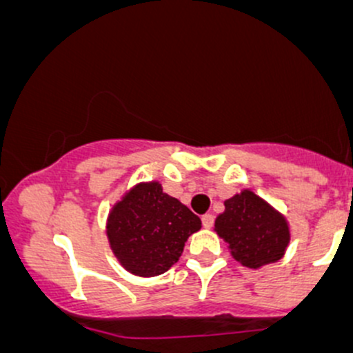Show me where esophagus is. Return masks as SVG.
Returning a JSON list of instances; mask_svg holds the SVG:
<instances>
[{"mask_svg": "<svg viewBox=\"0 0 353 353\" xmlns=\"http://www.w3.org/2000/svg\"><path fill=\"white\" fill-rule=\"evenodd\" d=\"M202 225H204L205 229H210L214 225V216L212 214H204L202 216Z\"/></svg>", "mask_w": 353, "mask_h": 353, "instance_id": "1", "label": "esophagus"}]
</instances>
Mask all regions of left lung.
<instances>
[{
	"label": "left lung",
	"instance_id": "1",
	"mask_svg": "<svg viewBox=\"0 0 353 353\" xmlns=\"http://www.w3.org/2000/svg\"><path fill=\"white\" fill-rule=\"evenodd\" d=\"M214 230L228 242L232 257L249 269L281 261L290 242V228L283 214L254 190L244 189L224 202Z\"/></svg>",
	"mask_w": 353,
	"mask_h": 353
}]
</instances>
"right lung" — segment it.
Here are the masks:
<instances>
[{"label":"right lung","mask_w":353,"mask_h":353,"mask_svg":"<svg viewBox=\"0 0 353 353\" xmlns=\"http://www.w3.org/2000/svg\"><path fill=\"white\" fill-rule=\"evenodd\" d=\"M201 219L163 190L157 181L139 182L112 205L106 234L114 257L128 272L156 277L179 261Z\"/></svg>","instance_id":"1"}]
</instances>
